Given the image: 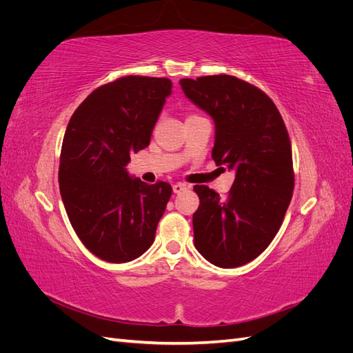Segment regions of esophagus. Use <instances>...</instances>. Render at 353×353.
I'll list each match as a JSON object with an SVG mask.
<instances>
[{"label": "esophagus", "instance_id": "obj_1", "mask_svg": "<svg viewBox=\"0 0 353 353\" xmlns=\"http://www.w3.org/2000/svg\"><path fill=\"white\" fill-rule=\"evenodd\" d=\"M172 190H174L175 194H179V193H183V191L187 190V185L183 184V183H176V184H174Z\"/></svg>", "mask_w": 353, "mask_h": 353}]
</instances>
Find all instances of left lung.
<instances>
[{"mask_svg": "<svg viewBox=\"0 0 353 353\" xmlns=\"http://www.w3.org/2000/svg\"><path fill=\"white\" fill-rule=\"evenodd\" d=\"M179 83L215 122L212 159L236 172L227 197L194 185V245L219 268H237L258 258L281 227L294 187L290 138L274 101L249 82L212 74Z\"/></svg>", "mask_w": 353, "mask_h": 353, "instance_id": "obj_1", "label": "left lung"}]
</instances>
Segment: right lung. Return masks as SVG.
I'll return each instance as SVG.
<instances>
[{"mask_svg": "<svg viewBox=\"0 0 353 353\" xmlns=\"http://www.w3.org/2000/svg\"><path fill=\"white\" fill-rule=\"evenodd\" d=\"M172 82L123 77L92 91L63 138L59 184L79 240L97 258L125 263L150 249L172 187L148 185L126 170L150 144Z\"/></svg>", "mask_w": 353, "mask_h": 353, "instance_id": "add662e5", "label": "right lung"}]
</instances>
